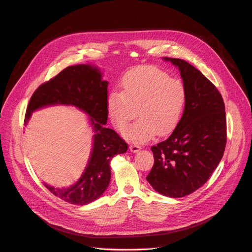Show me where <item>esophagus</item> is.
<instances>
[{
    "label": "esophagus",
    "mask_w": 252,
    "mask_h": 252,
    "mask_svg": "<svg viewBox=\"0 0 252 252\" xmlns=\"http://www.w3.org/2000/svg\"><path fill=\"white\" fill-rule=\"evenodd\" d=\"M140 149H141V147L138 146V145H136V144H131V145L129 146V150H130V152H132V153L139 152Z\"/></svg>",
    "instance_id": "obj_1"
}]
</instances>
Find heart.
<instances>
[{
	"label": "heart",
	"mask_w": 252,
	"mask_h": 252,
	"mask_svg": "<svg viewBox=\"0 0 252 252\" xmlns=\"http://www.w3.org/2000/svg\"><path fill=\"white\" fill-rule=\"evenodd\" d=\"M187 104L183 83L155 66L143 65L126 74L122 92L107 99V111L114 126L124 130L138 115L141 119L126 130L125 136L136 143L170 133L180 122Z\"/></svg>",
	"instance_id": "obj_1"
}]
</instances>
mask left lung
Listing matches in <instances>:
<instances>
[{
  "mask_svg": "<svg viewBox=\"0 0 252 252\" xmlns=\"http://www.w3.org/2000/svg\"><path fill=\"white\" fill-rule=\"evenodd\" d=\"M164 60L180 71L187 104L171 135L151 147L154 165L146 179L159 193L182 197L203 187L223 157L225 104L214 84L193 65L180 59Z\"/></svg>",
  "mask_w": 252,
  "mask_h": 252,
  "instance_id": "8db88e82",
  "label": "left lung"
}]
</instances>
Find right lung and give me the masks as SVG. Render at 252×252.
I'll use <instances>...</instances> for the list:
<instances>
[{
	"label": "right lung",
	"mask_w": 252,
	"mask_h": 252,
	"mask_svg": "<svg viewBox=\"0 0 252 252\" xmlns=\"http://www.w3.org/2000/svg\"><path fill=\"white\" fill-rule=\"evenodd\" d=\"M107 86L108 82L101 80V73L95 66H66L55 78L41 84L32 94L27 106L24 124L34 110L55 104L74 105L90 116L95 132L93 148L81 178L65 189H56L44 183L50 192L72 205H87L101 196L109 186L111 159L126 153L128 148L119 133L104 126L108 115Z\"/></svg>",
	"instance_id": "add662e5"
}]
</instances>
